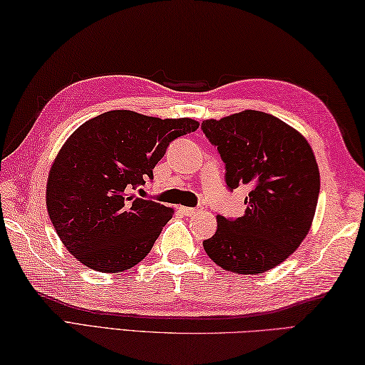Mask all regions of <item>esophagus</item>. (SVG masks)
<instances>
[{"label":"esophagus","mask_w":365,"mask_h":365,"mask_svg":"<svg viewBox=\"0 0 365 365\" xmlns=\"http://www.w3.org/2000/svg\"><path fill=\"white\" fill-rule=\"evenodd\" d=\"M180 210H182L183 215L191 217V215H196L197 212H201L202 207H201V205H197V207H180Z\"/></svg>","instance_id":"esophagus-1"}]
</instances>
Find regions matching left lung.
<instances>
[{
    "label": "left lung",
    "mask_w": 365,
    "mask_h": 365,
    "mask_svg": "<svg viewBox=\"0 0 365 365\" xmlns=\"http://www.w3.org/2000/svg\"><path fill=\"white\" fill-rule=\"evenodd\" d=\"M201 129L225 163L227 188H249L242 217H217L215 235L202 242L205 254L231 273H264L309 231L321 187L313 150L295 129L263 111L207 119Z\"/></svg>",
    "instance_id": "8db88e82"
}]
</instances>
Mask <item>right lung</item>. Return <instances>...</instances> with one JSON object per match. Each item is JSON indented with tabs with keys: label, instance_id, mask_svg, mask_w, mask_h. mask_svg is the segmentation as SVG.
<instances>
[{
	"label": "right lung",
	"instance_id": "1",
	"mask_svg": "<svg viewBox=\"0 0 365 365\" xmlns=\"http://www.w3.org/2000/svg\"><path fill=\"white\" fill-rule=\"evenodd\" d=\"M197 125L113 110L73 132L46 191L51 222L73 257L101 273H121L148 255L174 210L134 191L153 180L170 142Z\"/></svg>",
	"mask_w": 365,
	"mask_h": 365
}]
</instances>
